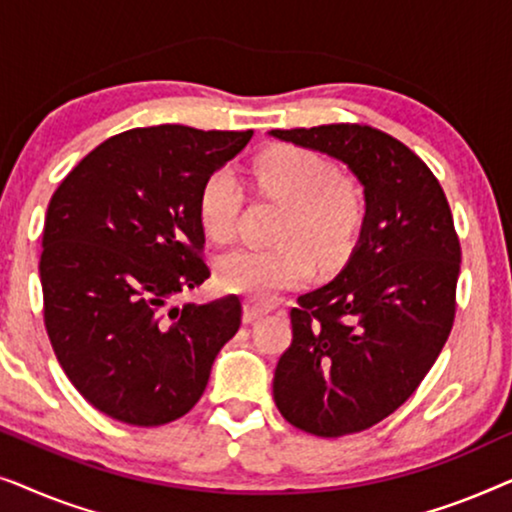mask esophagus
Returning a JSON list of instances; mask_svg holds the SVG:
<instances>
[{"mask_svg":"<svg viewBox=\"0 0 512 512\" xmlns=\"http://www.w3.org/2000/svg\"><path fill=\"white\" fill-rule=\"evenodd\" d=\"M275 310V305L272 303H265V300H256V298H247L244 300V324H251V321H256L258 317H263V314H268Z\"/></svg>","mask_w":512,"mask_h":512,"instance_id":"1","label":"esophagus"}]
</instances>
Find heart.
Returning <instances> with one entry per match:
<instances>
[{"label":"heart","mask_w":512,"mask_h":512,"mask_svg":"<svg viewBox=\"0 0 512 512\" xmlns=\"http://www.w3.org/2000/svg\"><path fill=\"white\" fill-rule=\"evenodd\" d=\"M251 179L284 214L272 247H237L216 261L223 291L268 300L314 275V256L326 268L347 261L359 242L366 202L361 188L333 163L303 146H272L251 163ZM242 193L233 174L216 170L202 181L198 221L209 240H233Z\"/></svg>","instance_id":"heart-1"}]
</instances>
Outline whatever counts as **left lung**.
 I'll return each instance as SVG.
<instances>
[{"mask_svg": "<svg viewBox=\"0 0 512 512\" xmlns=\"http://www.w3.org/2000/svg\"><path fill=\"white\" fill-rule=\"evenodd\" d=\"M270 135L342 160L366 195L352 258L298 298L272 380L286 422L349 436L401 408L436 363L457 312L459 237L438 179L387 132L331 123Z\"/></svg>", "mask_w": 512, "mask_h": 512, "instance_id": "obj_1", "label": "left lung"}]
</instances>
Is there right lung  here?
Instances as JSON below:
<instances>
[{"label":"right lung","instance_id":"right-lung-1","mask_svg":"<svg viewBox=\"0 0 512 512\" xmlns=\"http://www.w3.org/2000/svg\"><path fill=\"white\" fill-rule=\"evenodd\" d=\"M254 130L153 125L109 137L62 179L41 240L44 324L69 382L132 426H160L200 401L242 303L170 300L209 277L202 181Z\"/></svg>","mask_w":512,"mask_h":512}]
</instances>
